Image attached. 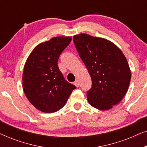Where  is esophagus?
I'll return each mask as SVG.
<instances>
[{
	"mask_svg": "<svg viewBox=\"0 0 147 147\" xmlns=\"http://www.w3.org/2000/svg\"><path fill=\"white\" fill-rule=\"evenodd\" d=\"M74 84L76 86V87H79V86H80V82H79V81H78V80H76V81L74 82Z\"/></svg>",
	"mask_w": 147,
	"mask_h": 147,
	"instance_id": "obj_1",
	"label": "esophagus"
}]
</instances>
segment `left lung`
Wrapping results in <instances>:
<instances>
[{"label": "left lung", "instance_id": "obj_1", "mask_svg": "<svg viewBox=\"0 0 147 147\" xmlns=\"http://www.w3.org/2000/svg\"><path fill=\"white\" fill-rule=\"evenodd\" d=\"M73 39L92 79L88 102L97 109H110L121 101L129 87L131 72L125 56L117 46L103 38L82 33Z\"/></svg>", "mask_w": 147, "mask_h": 147}]
</instances>
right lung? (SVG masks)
<instances>
[{"label":"right lung","mask_w":147,"mask_h":147,"mask_svg":"<svg viewBox=\"0 0 147 147\" xmlns=\"http://www.w3.org/2000/svg\"><path fill=\"white\" fill-rule=\"evenodd\" d=\"M71 41L57 37L38 45L27 59L23 74V90L40 111L53 113L63 108L76 87L67 82L57 65L61 53Z\"/></svg>","instance_id":"right-lung-1"}]
</instances>
